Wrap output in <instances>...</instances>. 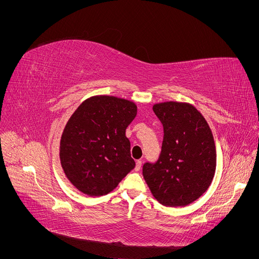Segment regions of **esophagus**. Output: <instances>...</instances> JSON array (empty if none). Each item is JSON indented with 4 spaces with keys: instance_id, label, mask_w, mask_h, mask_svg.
I'll return each instance as SVG.
<instances>
[{
    "instance_id": "obj_1",
    "label": "esophagus",
    "mask_w": 259,
    "mask_h": 259,
    "mask_svg": "<svg viewBox=\"0 0 259 259\" xmlns=\"http://www.w3.org/2000/svg\"><path fill=\"white\" fill-rule=\"evenodd\" d=\"M142 165H143V161H140V160H138L137 162H136V166H135V170H140V168H142Z\"/></svg>"
}]
</instances>
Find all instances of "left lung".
<instances>
[{"label": "left lung", "instance_id": "left-lung-1", "mask_svg": "<svg viewBox=\"0 0 259 259\" xmlns=\"http://www.w3.org/2000/svg\"><path fill=\"white\" fill-rule=\"evenodd\" d=\"M163 124L159 160L145 163L143 175L153 197L165 206H185L209 187L216 170L214 137L204 116L187 103L155 104Z\"/></svg>", "mask_w": 259, "mask_h": 259}]
</instances>
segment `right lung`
<instances>
[{"label":"right lung","mask_w":259,"mask_h":259,"mask_svg":"<svg viewBox=\"0 0 259 259\" xmlns=\"http://www.w3.org/2000/svg\"><path fill=\"white\" fill-rule=\"evenodd\" d=\"M137 114L131 100L99 95L84 100L62 132L59 158L77 190L100 197L135 167L125 132Z\"/></svg>","instance_id":"right-lung-1"}]
</instances>
